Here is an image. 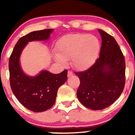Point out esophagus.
<instances>
[{
	"label": "esophagus",
	"instance_id": "1",
	"mask_svg": "<svg viewBox=\"0 0 135 135\" xmlns=\"http://www.w3.org/2000/svg\"><path fill=\"white\" fill-rule=\"evenodd\" d=\"M73 75H74V74H73V73L71 72V71H68V75H67L68 77H70L72 76Z\"/></svg>",
	"mask_w": 135,
	"mask_h": 135
}]
</instances>
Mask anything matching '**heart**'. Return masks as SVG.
Instances as JSON below:
<instances>
[{"instance_id": "obj_1", "label": "heart", "mask_w": 135, "mask_h": 135, "mask_svg": "<svg viewBox=\"0 0 135 135\" xmlns=\"http://www.w3.org/2000/svg\"><path fill=\"white\" fill-rule=\"evenodd\" d=\"M58 53H55V61L66 65L71 59V64L77 70L91 68L97 61L100 51V42L97 37L85 33H72L64 35L56 44Z\"/></svg>"}]
</instances>
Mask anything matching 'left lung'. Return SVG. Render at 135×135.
Returning a JSON list of instances; mask_svg holds the SVG:
<instances>
[{
  "instance_id": "left-lung-1",
  "label": "left lung",
  "mask_w": 135,
  "mask_h": 135,
  "mask_svg": "<svg viewBox=\"0 0 135 135\" xmlns=\"http://www.w3.org/2000/svg\"><path fill=\"white\" fill-rule=\"evenodd\" d=\"M102 37L100 57L90 69L76 73L80 83L77 97L84 106L98 110L120 97L125 84L124 57L115 39L98 29Z\"/></svg>"
}]
</instances>
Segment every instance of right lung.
<instances>
[{"label": "right lung", "mask_w": 135, "mask_h": 135, "mask_svg": "<svg viewBox=\"0 0 135 135\" xmlns=\"http://www.w3.org/2000/svg\"><path fill=\"white\" fill-rule=\"evenodd\" d=\"M54 29L34 31L18 40L9 58V69L12 91L18 100L30 110L41 112L53 106L59 88L67 79V70L58 74L42 70L37 75H27L21 68L20 57L29 42L47 41Z\"/></svg>", "instance_id": "right-lung-1"}]
</instances>
